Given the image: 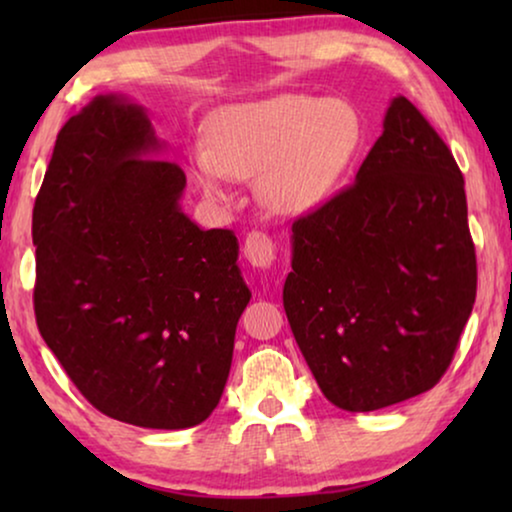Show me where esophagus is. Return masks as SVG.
<instances>
[{"instance_id":"esophagus-1","label":"esophagus","mask_w":512,"mask_h":512,"mask_svg":"<svg viewBox=\"0 0 512 512\" xmlns=\"http://www.w3.org/2000/svg\"><path fill=\"white\" fill-rule=\"evenodd\" d=\"M275 254H277V244L272 242V237H268L265 233H254L247 235V240H244V258L254 265L258 270H268L272 261H275Z\"/></svg>"}]
</instances>
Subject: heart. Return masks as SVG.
Listing matches in <instances>:
<instances>
[{
    "instance_id": "heart-1",
    "label": "heart",
    "mask_w": 512,
    "mask_h": 512,
    "mask_svg": "<svg viewBox=\"0 0 512 512\" xmlns=\"http://www.w3.org/2000/svg\"><path fill=\"white\" fill-rule=\"evenodd\" d=\"M361 144L363 121L352 102L282 93L221 109L209 142L188 146V163L214 198L226 195L233 177H258L265 205L296 216L331 198Z\"/></svg>"
}]
</instances>
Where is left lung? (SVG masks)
<instances>
[{"mask_svg": "<svg viewBox=\"0 0 512 512\" xmlns=\"http://www.w3.org/2000/svg\"><path fill=\"white\" fill-rule=\"evenodd\" d=\"M284 310L319 389L370 412L436 387L478 289L464 177L403 95L356 181L293 221Z\"/></svg>", "mask_w": 512, "mask_h": 512, "instance_id": "obj_1", "label": "left lung"}]
</instances>
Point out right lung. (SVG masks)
<instances>
[{"instance_id":"right-lung-1","label":"right lung","mask_w":512,"mask_h":512,"mask_svg":"<svg viewBox=\"0 0 512 512\" xmlns=\"http://www.w3.org/2000/svg\"><path fill=\"white\" fill-rule=\"evenodd\" d=\"M146 111L97 95L58 132L34 202V314L88 403L144 429L212 415L251 291L233 230L181 212Z\"/></svg>"}]
</instances>
